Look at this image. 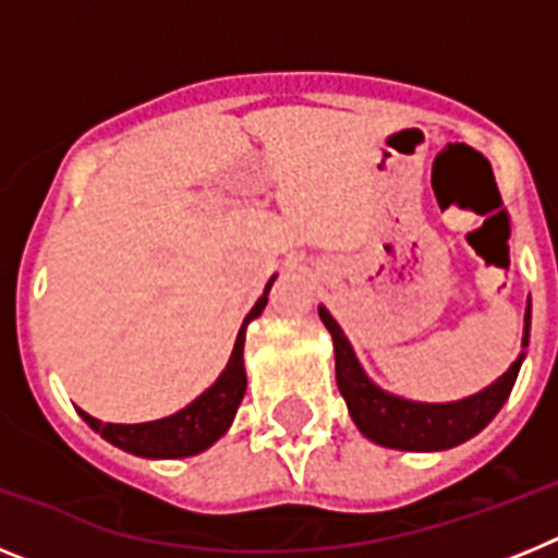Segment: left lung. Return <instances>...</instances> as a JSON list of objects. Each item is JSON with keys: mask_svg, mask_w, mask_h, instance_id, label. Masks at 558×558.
<instances>
[{"mask_svg": "<svg viewBox=\"0 0 558 558\" xmlns=\"http://www.w3.org/2000/svg\"><path fill=\"white\" fill-rule=\"evenodd\" d=\"M324 327L329 329L335 343V379L338 391L347 399L352 422L374 445L391 447V450L408 452H436L470 441L472 436L489 425L497 416L511 388L517 383L525 352L511 363L502 377H497L489 388L472 393L458 402H413V399L397 397L383 391L366 377L363 366L354 357L352 343L343 329L338 327L327 307H318ZM531 335V302L525 307V329H522V347H529Z\"/></svg>", "mask_w": 558, "mask_h": 558, "instance_id": "1", "label": "left lung"}]
</instances>
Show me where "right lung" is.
Masks as SVG:
<instances>
[{
  "instance_id": "obj_1",
  "label": "right lung",
  "mask_w": 558,
  "mask_h": 558,
  "mask_svg": "<svg viewBox=\"0 0 558 558\" xmlns=\"http://www.w3.org/2000/svg\"><path fill=\"white\" fill-rule=\"evenodd\" d=\"M270 282L265 284L263 299L251 307L245 315L243 327L236 332L234 349L226 363L223 374L215 379V386L206 388L195 402L181 408L172 416L156 418V422H142V425H111V422H100V418L88 416L86 411H77L88 427L100 433L106 441H111L120 450L133 452L142 458H190L198 452L209 450L220 436L231 427L234 413L245 397V363H243V347H245V327L254 322L256 315L263 313L268 304Z\"/></svg>"
}]
</instances>
